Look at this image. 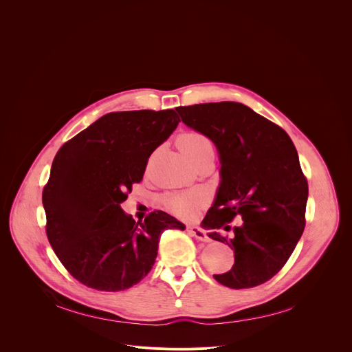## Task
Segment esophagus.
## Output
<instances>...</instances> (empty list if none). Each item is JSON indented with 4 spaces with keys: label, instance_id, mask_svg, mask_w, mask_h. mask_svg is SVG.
<instances>
[{
    "label": "esophagus",
    "instance_id": "esophagus-1",
    "mask_svg": "<svg viewBox=\"0 0 352 352\" xmlns=\"http://www.w3.org/2000/svg\"><path fill=\"white\" fill-rule=\"evenodd\" d=\"M188 232L190 235H192L195 239H198V241H202V243H208L210 238L207 235V232L204 230H201L199 227L197 226H190L188 227Z\"/></svg>",
    "mask_w": 352,
    "mask_h": 352
}]
</instances>
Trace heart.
I'll return each instance as SVG.
<instances>
[{"mask_svg": "<svg viewBox=\"0 0 352 352\" xmlns=\"http://www.w3.org/2000/svg\"><path fill=\"white\" fill-rule=\"evenodd\" d=\"M178 145L182 154L188 160H192L201 151H204L206 148L211 146V142L206 135L195 131H188L179 135ZM202 202H204V194L199 191L168 194L164 198L165 207L179 217H192Z\"/></svg>", "mask_w": 352, "mask_h": 352, "instance_id": "obj_1", "label": "heart"}]
</instances>
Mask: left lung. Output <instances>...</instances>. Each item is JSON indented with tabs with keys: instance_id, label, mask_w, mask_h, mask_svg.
Listing matches in <instances>:
<instances>
[{
	"instance_id": "1",
	"label": "left lung",
	"mask_w": 352,
	"mask_h": 352,
	"mask_svg": "<svg viewBox=\"0 0 352 352\" xmlns=\"http://www.w3.org/2000/svg\"><path fill=\"white\" fill-rule=\"evenodd\" d=\"M175 109L219 154L221 182L202 227L234 250V265L214 278L234 289L267 283L285 265L305 228L308 182L294 142L281 126L239 102ZM235 217L243 223L231 237L214 231L229 230Z\"/></svg>"
}]
</instances>
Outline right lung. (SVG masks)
Instances as JSON below:
<instances>
[{"mask_svg": "<svg viewBox=\"0 0 352 352\" xmlns=\"http://www.w3.org/2000/svg\"><path fill=\"white\" fill-rule=\"evenodd\" d=\"M179 122L174 109L102 116L55 155L43 191L47 236L65 270L98 291H122L151 271L164 230L186 226L164 211L144 221L121 202L141 182L148 158Z\"/></svg>", "mask_w": 352, "mask_h": 352, "instance_id": "1", "label": "right lung"}]
</instances>
